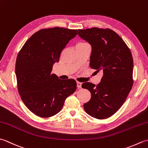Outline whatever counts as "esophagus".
<instances>
[{
	"instance_id": "esophagus-1",
	"label": "esophagus",
	"mask_w": 148,
	"mask_h": 148,
	"mask_svg": "<svg viewBox=\"0 0 148 148\" xmlns=\"http://www.w3.org/2000/svg\"><path fill=\"white\" fill-rule=\"evenodd\" d=\"M81 84H82V83H80V82H77V87L78 88H81Z\"/></svg>"
}]
</instances>
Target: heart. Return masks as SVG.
Wrapping results in <instances>:
<instances>
[{"instance_id": "b5f03b06", "label": "heart", "mask_w": 148, "mask_h": 148, "mask_svg": "<svg viewBox=\"0 0 148 148\" xmlns=\"http://www.w3.org/2000/svg\"><path fill=\"white\" fill-rule=\"evenodd\" d=\"M86 43H84V42H81V43H79V44H78L77 45H86Z\"/></svg>"}]
</instances>
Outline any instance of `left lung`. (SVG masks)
I'll return each instance as SVG.
<instances>
[{"instance_id": "1", "label": "left lung", "mask_w": 148, "mask_h": 148, "mask_svg": "<svg viewBox=\"0 0 148 148\" xmlns=\"http://www.w3.org/2000/svg\"><path fill=\"white\" fill-rule=\"evenodd\" d=\"M78 35L92 46L90 67L103 72L97 86L90 82L81 86L91 93L84 109L92 117L108 118L123 104L132 87V55L124 40L109 29L78 30Z\"/></svg>"}]
</instances>
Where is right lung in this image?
I'll list each match as a JSON object with an SVG mask.
<instances>
[{"instance_id":"1","label":"right lung","mask_w":148,"mask_h":148,"mask_svg":"<svg viewBox=\"0 0 148 148\" xmlns=\"http://www.w3.org/2000/svg\"><path fill=\"white\" fill-rule=\"evenodd\" d=\"M77 30L54 27L39 30L27 40L16 61L18 92L34 114L48 118L60 111L67 97L76 90V81L62 80L51 74L62 50Z\"/></svg>"}]
</instances>
